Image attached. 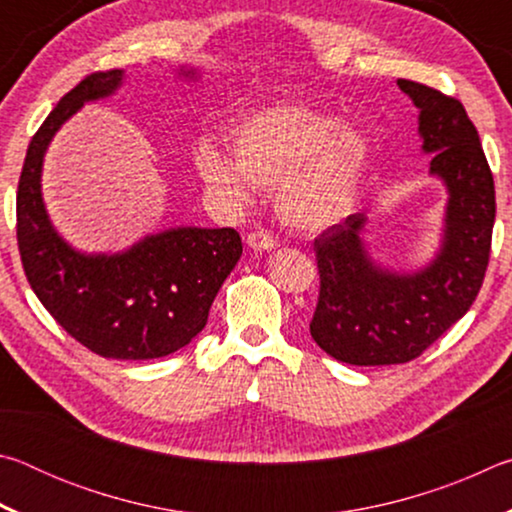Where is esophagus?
Here are the masks:
<instances>
[{
    "mask_svg": "<svg viewBox=\"0 0 512 512\" xmlns=\"http://www.w3.org/2000/svg\"><path fill=\"white\" fill-rule=\"evenodd\" d=\"M246 244L253 250H273L277 248V239L273 235H268L266 230H255L246 235Z\"/></svg>",
    "mask_w": 512,
    "mask_h": 512,
    "instance_id": "34e87169",
    "label": "esophagus"
}]
</instances>
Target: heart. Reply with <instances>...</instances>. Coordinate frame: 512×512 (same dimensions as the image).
Returning a JSON list of instances; mask_svg holds the SVG:
<instances>
[{
	"mask_svg": "<svg viewBox=\"0 0 512 512\" xmlns=\"http://www.w3.org/2000/svg\"><path fill=\"white\" fill-rule=\"evenodd\" d=\"M232 164L203 149V180L225 196L246 198V180L275 187V210L291 228L320 232L357 205L370 169V142L339 119L307 106H275L237 119L225 135Z\"/></svg>",
	"mask_w": 512,
	"mask_h": 512,
	"instance_id": "1",
	"label": "heart"
}]
</instances>
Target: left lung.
<instances>
[{
	"mask_svg": "<svg viewBox=\"0 0 512 512\" xmlns=\"http://www.w3.org/2000/svg\"><path fill=\"white\" fill-rule=\"evenodd\" d=\"M397 85L420 110L429 176L447 189L443 235L431 262L415 271H393L370 257L366 214H350L314 241L320 293L311 339L352 366L420 357L472 307L490 257L495 180L463 103L422 83Z\"/></svg>",
	"mask_w": 512,
	"mask_h": 512,
	"instance_id": "1",
	"label": "left lung"
}]
</instances>
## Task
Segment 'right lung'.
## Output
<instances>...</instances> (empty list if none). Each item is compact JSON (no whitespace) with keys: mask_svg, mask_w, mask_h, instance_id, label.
Instances as JSON below:
<instances>
[{"mask_svg":"<svg viewBox=\"0 0 512 512\" xmlns=\"http://www.w3.org/2000/svg\"><path fill=\"white\" fill-rule=\"evenodd\" d=\"M198 81L201 72L180 67ZM124 69L85 76L38 128L17 185V246L33 293L56 323L106 359L167 357L194 339L241 257L235 228L178 225L119 253H83L58 235L42 198V164L54 135L85 103L108 99Z\"/></svg>","mask_w":512,"mask_h":512,"instance_id":"obj_1","label":"right lung"}]
</instances>
